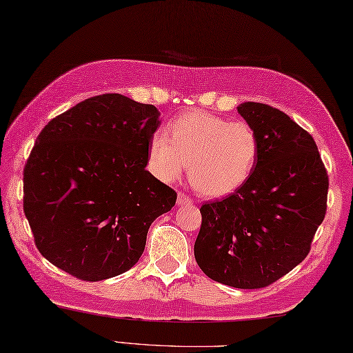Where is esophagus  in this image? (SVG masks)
Here are the masks:
<instances>
[{
    "instance_id": "obj_1",
    "label": "esophagus",
    "mask_w": 353,
    "mask_h": 353,
    "mask_svg": "<svg viewBox=\"0 0 353 353\" xmlns=\"http://www.w3.org/2000/svg\"><path fill=\"white\" fill-rule=\"evenodd\" d=\"M192 201L194 200L190 196H186L185 192H179L177 194V205H191Z\"/></svg>"
}]
</instances>
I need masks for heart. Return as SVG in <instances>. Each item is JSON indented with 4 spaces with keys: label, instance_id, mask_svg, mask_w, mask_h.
Listing matches in <instances>:
<instances>
[{
    "label": "heart",
    "instance_id": "b5f03b06",
    "mask_svg": "<svg viewBox=\"0 0 353 353\" xmlns=\"http://www.w3.org/2000/svg\"><path fill=\"white\" fill-rule=\"evenodd\" d=\"M258 133L244 121L205 110H191L154 133L148 144V167L163 182L177 181L190 163V179L199 192L224 197L238 191L256 168Z\"/></svg>",
    "mask_w": 353,
    "mask_h": 353
}]
</instances>
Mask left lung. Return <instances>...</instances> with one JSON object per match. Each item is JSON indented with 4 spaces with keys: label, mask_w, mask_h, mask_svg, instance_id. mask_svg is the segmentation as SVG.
<instances>
[{
    "label": "left lung",
    "mask_w": 353,
    "mask_h": 353,
    "mask_svg": "<svg viewBox=\"0 0 353 353\" xmlns=\"http://www.w3.org/2000/svg\"><path fill=\"white\" fill-rule=\"evenodd\" d=\"M236 109L258 133L259 159L241 188L200 208L194 256L211 279L254 290L310 253L326 214L329 181L316 141L287 114L253 101Z\"/></svg>",
    "instance_id": "1"
}]
</instances>
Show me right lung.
Masks as SVG:
<instances>
[{"label":"right lung","instance_id":"1","mask_svg":"<svg viewBox=\"0 0 353 353\" xmlns=\"http://www.w3.org/2000/svg\"><path fill=\"white\" fill-rule=\"evenodd\" d=\"M159 115L103 94L43 127L24 168V214L52 265L97 282L139 261L152 223L177 199L145 170Z\"/></svg>","mask_w":353,"mask_h":353}]
</instances>
